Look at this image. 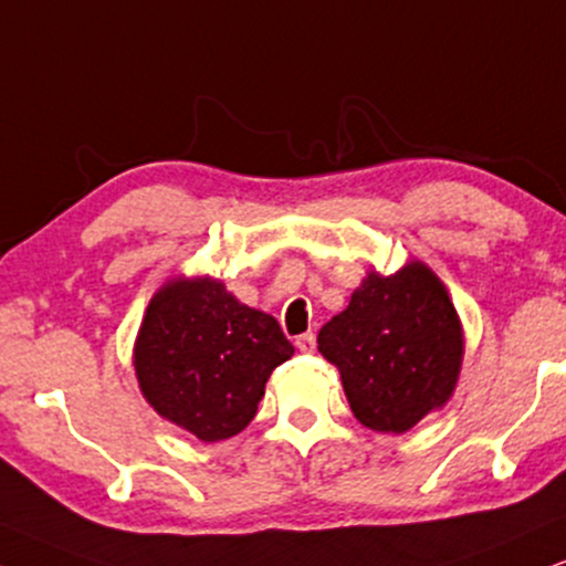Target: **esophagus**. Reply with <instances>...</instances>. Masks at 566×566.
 <instances>
[{"label":"esophagus","mask_w":566,"mask_h":566,"mask_svg":"<svg viewBox=\"0 0 566 566\" xmlns=\"http://www.w3.org/2000/svg\"><path fill=\"white\" fill-rule=\"evenodd\" d=\"M295 347L300 349V353H313V349H316V334L313 332L300 334L295 339Z\"/></svg>","instance_id":"1"}]
</instances>
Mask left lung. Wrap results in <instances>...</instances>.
Here are the masks:
<instances>
[{
  "label": "left lung",
  "instance_id": "1",
  "mask_svg": "<svg viewBox=\"0 0 566 566\" xmlns=\"http://www.w3.org/2000/svg\"><path fill=\"white\" fill-rule=\"evenodd\" d=\"M349 410L376 433H405L441 410L460 381L464 332L447 287L423 261L370 269L349 305L318 332Z\"/></svg>",
  "mask_w": 566,
  "mask_h": 566
}]
</instances>
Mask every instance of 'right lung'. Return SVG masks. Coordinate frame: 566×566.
Masks as SVG:
<instances>
[{"instance_id":"obj_1","label":"right lung","mask_w":566,"mask_h":566,"mask_svg":"<svg viewBox=\"0 0 566 566\" xmlns=\"http://www.w3.org/2000/svg\"><path fill=\"white\" fill-rule=\"evenodd\" d=\"M295 347L276 318L211 276H171L154 292L133 347L140 395L196 439L238 436L259 412L271 370Z\"/></svg>"}]
</instances>
